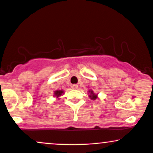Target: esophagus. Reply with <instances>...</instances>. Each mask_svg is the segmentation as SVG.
<instances>
[{
  "mask_svg": "<svg viewBox=\"0 0 153 153\" xmlns=\"http://www.w3.org/2000/svg\"><path fill=\"white\" fill-rule=\"evenodd\" d=\"M71 88L73 89H78V85H76V84H73V85H71Z\"/></svg>",
  "mask_w": 153,
  "mask_h": 153,
  "instance_id": "obj_1",
  "label": "esophagus"
}]
</instances>
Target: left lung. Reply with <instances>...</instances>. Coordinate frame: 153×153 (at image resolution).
Listing matches in <instances>:
<instances>
[{
    "instance_id": "obj_1",
    "label": "left lung",
    "mask_w": 153,
    "mask_h": 153,
    "mask_svg": "<svg viewBox=\"0 0 153 153\" xmlns=\"http://www.w3.org/2000/svg\"><path fill=\"white\" fill-rule=\"evenodd\" d=\"M88 92H89V94H90V95H89V97H90L91 99L95 100L96 99H97V95L95 94L94 93V91L90 90Z\"/></svg>"
}]
</instances>
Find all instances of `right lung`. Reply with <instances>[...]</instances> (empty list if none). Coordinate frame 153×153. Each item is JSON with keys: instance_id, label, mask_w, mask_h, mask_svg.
I'll use <instances>...</instances> for the list:
<instances>
[{"instance_id": "1", "label": "right lung", "mask_w": 153, "mask_h": 153, "mask_svg": "<svg viewBox=\"0 0 153 153\" xmlns=\"http://www.w3.org/2000/svg\"><path fill=\"white\" fill-rule=\"evenodd\" d=\"M64 94V91H63V90H60V91H54V96H56L57 98H58L59 96H60L61 95Z\"/></svg>"}]
</instances>
